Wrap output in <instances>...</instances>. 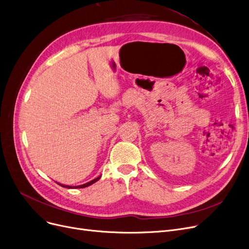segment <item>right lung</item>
<instances>
[{
    "label": "right lung",
    "mask_w": 249,
    "mask_h": 249,
    "mask_svg": "<svg viewBox=\"0 0 249 249\" xmlns=\"http://www.w3.org/2000/svg\"><path fill=\"white\" fill-rule=\"evenodd\" d=\"M100 178H101V176H99L98 178H95V179H93V180H91V181H89V182H88V183H85V184L78 185V186H69V185H64V184H61V183H58V184H59V185H61L62 187H65V188H84V187H88V186H89V185L93 184V183H95L96 181L100 180Z\"/></svg>",
    "instance_id": "1"
}]
</instances>
